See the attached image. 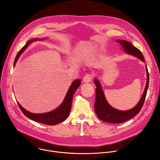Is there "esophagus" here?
Listing matches in <instances>:
<instances>
[{
  "label": "esophagus",
  "mask_w": 160,
  "mask_h": 160,
  "mask_svg": "<svg viewBox=\"0 0 160 160\" xmlns=\"http://www.w3.org/2000/svg\"><path fill=\"white\" fill-rule=\"evenodd\" d=\"M92 78H93V74L87 73L84 76L82 79V81L83 82H90L92 81Z\"/></svg>",
  "instance_id": "esophagus-1"
}]
</instances>
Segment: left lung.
<instances>
[{
  "mask_svg": "<svg viewBox=\"0 0 160 160\" xmlns=\"http://www.w3.org/2000/svg\"><path fill=\"white\" fill-rule=\"evenodd\" d=\"M116 42H119L121 46L123 47L125 52L131 55L135 56L142 61L145 62V59L142 52L136 47H134L130 42H128L125 40H117ZM145 67L147 78L144 92L138 104L133 108L128 110H119L112 107L108 104L105 98V93L103 92L101 84L100 83L99 81L97 78L94 79V83L96 86L94 108L98 117L101 120L110 123H121L132 119L139 113L143 105L149 82V76L147 66H145Z\"/></svg>",
  "mask_w": 160,
  "mask_h": 160,
  "instance_id": "8db88e82",
  "label": "left lung"
}]
</instances>
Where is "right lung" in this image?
<instances>
[{
	"label": "right lung",
	"mask_w": 160,
	"mask_h": 160,
	"mask_svg": "<svg viewBox=\"0 0 160 160\" xmlns=\"http://www.w3.org/2000/svg\"><path fill=\"white\" fill-rule=\"evenodd\" d=\"M38 40H44V39H34L33 40L28 41L26 45L22 47V48L18 52L17 56L15 58L14 61V67L17 61V60L19 58L21 53L24 51V50L27 48L28 46L31 44L33 41H36ZM81 84V80L77 79L73 81L72 84L70 85L68 90L66 94L64 99L63 100L62 102L58 107L57 108H55L53 111L46 112V113H42V114H34L32 112H28L26 109H24L20 104L19 102H17L18 106H19L20 109L21 110L22 113L28 118H30L35 121L39 122V123L48 125H57L59 123H61L63 121L67 119L71 110L72 107V101L73 99V96L74 93L76 92V90L79 87Z\"/></svg>",
	"instance_id": "right-lung-1"
}]
</instances>
